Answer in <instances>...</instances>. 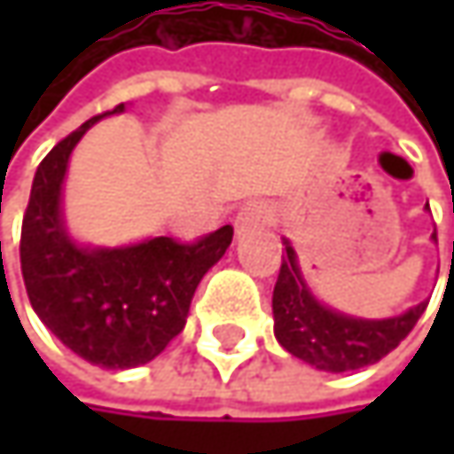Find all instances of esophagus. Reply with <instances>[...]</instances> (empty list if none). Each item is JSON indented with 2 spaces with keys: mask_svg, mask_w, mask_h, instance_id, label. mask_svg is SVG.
<instances>
[{
  "mask_svg": "<svg viewBox=\"0 0 454 454\" xmlns=\"http://www.w3.org/2000/svg\"><path fill=\"white\" fill-rule=\"evenodd\" d=\"M268 218H270V210H268L262 202H247V205H241V210L236 213L233 226H236V233H247V231H254V228L265 226Z\"/></svg>",
  "mask_w": 454,
  "mask_h": 454,
  "instance_id": "1",
  "label": "esophagus"
}]
</instances>
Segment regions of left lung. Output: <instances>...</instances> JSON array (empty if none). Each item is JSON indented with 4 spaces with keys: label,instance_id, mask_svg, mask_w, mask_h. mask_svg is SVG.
Listing matches in <instances>:
<instances>
[{
    "label": "left lung",
    "instance_id": "1",
    "mask_svg": "<svg viewBox=\"0 0 454 454\" xmlns=\"http://www.w3.org/2000/svg\"><path fill=\"white\" fill-rule=\"evenodd\" d=\"M431 239L436 241V231ZM284 247L286 257L273 289V333L286 352L310 363L317 371L344 373L379 363L408 336L428 305L418 302L403 316L392 317L339 313L313 294L289 239H284Z\"/></svg>",
    "mask_w": 454,
    "mask_h": 454
}]
</instances>
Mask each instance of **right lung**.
<instances>
[{
    "mask_svg": "<svg viewBox=\"0 0 454 454\" xmlns=\"http://www.w3.org/2000/svg\"><path fill=\"white\" fill-rule=\"evenodd\" d=\"M102 113L65 137L36 168L20 233V268L31 308L91 365L123 371L154 360L186 325L202 276L226 254L233 228L181 244L154 236L126 247H86L62 215V184L75 144Z\"/></svg>",
    "mask_w": 454,
    "mask_h": 454,
    "instance_id": "obj_1",
    "label": "right lung"
}]
</instances>
